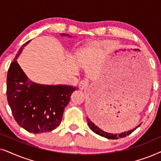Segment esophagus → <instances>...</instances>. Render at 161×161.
Segmentation results:
<instances>
[{
    "instance_id": "esophagus-1",
    "label": "esophagus",
    "mask_w": 161,
    "mask_h": 161,
    "mask_svg": "<svg viewBox=\"0 0 161 161\" xmlns=\"http://www.w3.org/2000/svg\"><path fill=\"white\" fill-rule=\"evenodd\" d=\"M88 86V82L86 80H82L79 83V88L80 89H84Z\"/></svg>"
}]
</instances>
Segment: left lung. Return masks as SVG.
Returning a JSON list of instances; mask_svg holds the SVG:
<instances>
[{
    "label": "left lung",
    "mask_w": 161,
    "mask_h": 161,
    "mask_svg": "<svg viewBox=\"0 0 161 161\" xmlns=\"http://www.w3.org/2000/svg\"><path fill=\"white\" fill-rule=\"evenodd\" d=\"M87 122H88V125H89L90 129H91L94 132V133L97 134V135L103 136V137L108 138V139H117V138H119L125 137V136L130 135L132 132H133L136 128H137L138 127H139L141 125V124L138 125L137 127H135V128L132 129V130H128L127 132H122V133H121L114 134V133H107V132H105V131H103V130H101L100 128V127L94 125V123L92 122V121L90 120L88 117H87Z\"/></svg>",
    "instance_id": "8db88e82"
}]
</instances>
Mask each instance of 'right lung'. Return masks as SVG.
<instances>
[{
  "mask_svg": "<svg viewBox=\"0 0 161 161\" xmlns=\"http://www.w3.org/2000/svg\"><path fill=\"white\" fill-rule=\"evenodd\" d=\"M61 36H72L61 34ZM30 41L25 42L11 63L7 73L6 95L13 116L29 133L51 131L60 125L64 108L77 87L67 85H44L26 76L17 59Z\"/></svg>",
  "mask_w": 161,
  "mask_h": 161,
  "instance_id": "right-lung-1",
  "label": "right lung"
}]
</instances>
